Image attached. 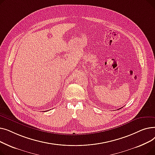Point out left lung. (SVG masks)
Wrapping results in <instances>:
<instances>
[{"mask_svg": "<svg viewBox=\"0 0 155 155\" xmlns=\"http://www.w3.org/2000/svg\"><path fill=\"white\" fill-rule=\"evenodd\" d=\"M120 109H121V108H120Z\"/></svg>", "mask_w": 155, "mask_h": 155, "instance_id": "1", "label": "left lung"}]
</instances>
